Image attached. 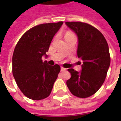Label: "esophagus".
Segmentation results:
<instances>
[{
  "mask_svg": "<svg viewBox=\"0 0 121 121\" xmlns=\"http://www.w3.org/2000/svg\"><path fill=\"white\" fill-rule=\"evenodd\" d=\"M66 70V69L63 68L62 67H61V71H65Z\"/></svg>",
  "mask_w": 121,
  "mask_h": 121,
  "instance_id": "esophagus-1",
  "label": "esophagus"
}]
</instances>
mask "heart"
<instances>
[{"label": "heart", "mask_w": 121, "mask_h": 121, "mask_svg": "<svg viewBox=\"0 0 121 121\" xmlns=\"http://www.w3.org/2000/svg\"><path fill=\"white\" fill-rule=\"evenodd\" d=\"M67 34H70V33H67Z\"/></svg>", "instance_id": "obj_1"}]
</instances>
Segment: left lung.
<instances>
[{"label": "left lung", "instance_id": "1", "mask_svg": "<svg viewBox=\"0 0 121 121\" xmlns=\"http://www.w3.org/2000/svg\"><path fill=\"white\" fill-rule=\"evenodd\" d=\"M77 35V56L83 63L81 72L69 69L71 78L66 84L73 95L87 98L104 83L110 65L108 45L102 33L93 26L82 22H66Z\"/></svg>", "mask_w": 121, "mask_h": 121}]
</instances>
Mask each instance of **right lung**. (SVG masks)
I'll use <instances>...</instances> for the list:
<instances>
[{
	"instance_id": "1",
	"label": "right lung",
	"mask_w": 121,
	"mask_h": 121,
	"mask_svg": "<svg viewBox=\"0 0 121 121\" xmlns=\"http://www.w3.org/2000/svg\"><path fill=\"white\" fill-rule=\"evenodd\" d=\"M62 21L37 25L25 32L15 48L12 72L20 90L25 96L39 100L49 96L60 71L58 64L43 62L47 57L51 41L63 25Z\"/></svg>"
}]
</instances>
